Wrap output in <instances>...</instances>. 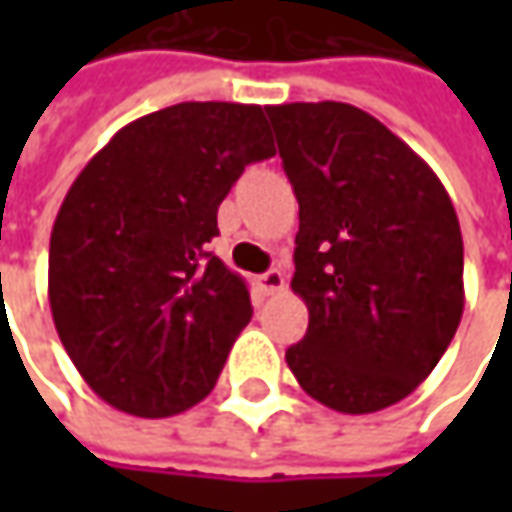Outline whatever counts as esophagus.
Masks as SVG:
<instances>
[{
  "label": "esophagus",
  "instance_id": "esophagus-1",
  "mask_svg": "<svg viewBox=\"0 0 512 512\" xmlns=\"http://www.w3.org/2000/svg\"><path fill=\"white\" fill-rule=\"evenodd\" d=\"M259 285H262L265 293H279V290H285V273L273 267V270H267V273L259 276Z\"/></svg>",
  "mask_w": 512,
  "mask_h": 512
}]
</instances>
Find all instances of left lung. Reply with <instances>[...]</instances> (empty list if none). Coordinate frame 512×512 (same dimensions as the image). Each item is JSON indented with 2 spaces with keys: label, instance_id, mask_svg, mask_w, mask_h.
<instances>
[{
  "label": "left lung",
  "instance_id": "8db88e82",
  "mask_svg": "<svg viewBox=\"0 0 512 512\" xmlns=\"http://www.w3.org/2000/svg\"><path fill=\"white\" fill-rule=\"evenodd\" d=\"M299 199L293 293L305 339L287 367L339 413L402 402L439 364L464 310L456 207L422 156L344 102L270 105Z\"/></svg>",
  "mask_w": 512,
  "mask_h": 512
}]
</instances>
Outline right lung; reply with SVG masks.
<instances>
[{
	"label": "right lung",
	"instance_id": "right-lung-1",
	"mask_svg": "<svg viewBox=\"0 0 512 512\" xmlns=\"http://www.w3.org/2000/svg\"><path fill=\"white\" fill-rule=\"evenodd\" d=\"M273 153L265 108L182 102L116 130L76 176L50 233L48 299L102 402L165 419L213 390L253 307L205 245L227 190Z\"/></svg>",
	"mask_w": 512,
	"mask_h": 512
}]
</instances>
